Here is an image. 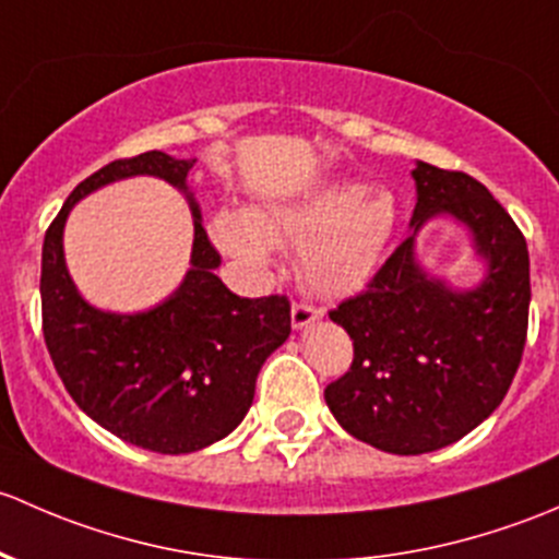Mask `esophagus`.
<instances>
[{"label": "esophagus", "mask_w": 559, "mask_h": 559, "mask_svg": "<svg viewBox=\"0 0 559 559\" xmlns=\"http://www.w3.org/2000/svg\"><path fill=\"white\" fill-rule=\"evenodd\" d=\"M322 318V309L312 307V304H304V301H296L290 309V320H293V328L296 331H301V328H309L312 322H318Z\"/></svg>", "instance_id": "34e87169"}]
</instances>
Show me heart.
Returning a JSON list of instances; mask_svg holds the SVG:
<instances>
[{"instance_id": "heart-1", "label": "heart", "mask_w": 559, "mask_h": 559, "mask_svg": "<svg viewBox=\"0 0 559 559\" xmlns=\"http://www.w3.org/2000/svg\"><path fill=\"white\" fill-rule=\"evenodd\" d=\"M215 231L226 250L252 263H266L274 245L301 250L309 290L342 298L377 277L399 231V204L390 191L328 180L290 201L221 212Z\"/></svg>"}]
</instances>
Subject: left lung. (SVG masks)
<instances>
[{
	"mask_svg": "<svg viewBox=\"0 0 559 559\" xmlns=\"http://www.w3.org/2000/svg\"><path fill=\"white\" fill-rule=\"evenodd\" d=\"M412 177V234L360 296L331 312L355 358L325 388L349 436L393 454L436 452L490 417L520 368L531 309L527 241L492 193L425 160ZM433 216L469 231L486 261L479 286L452 288L416 261V234Z\"/></svg>",
	"mask_w": 559,
	"mask_h": 559,
	"instance_id": "1",
	"label": "left lung"
}]
</instances>
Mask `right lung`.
<instances>
[{
	"label": "right lung",
	"instance_id": "1",
	"mask_svg": "<svg viewBox=\"0 0 559 559\" xmlns=\"http://www.w3.org/2000/svg\"><path fill=\"white\" fill-rule=\"evenodd\" d=\"M195 158L151 151L102 166L80 182L43 245V333L74 404L118 439L160 454H186L226 439L250 412L255 379L290 336L285 296L239 298L215 269L201 210L188 191ZM160 176L187 193L194 215L192 269L181 287L134 316L91 308L63 261V226L88 192L126 176Z\"/></svg>",
	"mask_w": 559,
	"mask_h": 559
}]
</instances>
